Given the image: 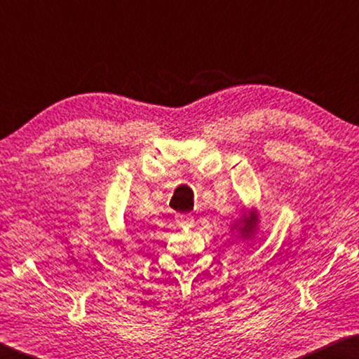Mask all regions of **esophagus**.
I'll return each instance as SVG.
<instances>
[{"label": "esophagus", "instance_id": "1", "mask_svg": "<svg viewBox=\"0 0 359 359\" xmlns=\"http://www.w3.org/2000/svg\"><path fill=\"white\" fill-rule=\"evenodd\" d=\"M177 224L180 227H191L193 226V216L191 215H179Z\"/></svg>", "mask_w": 359, "mask_h": 359}]
</instances>
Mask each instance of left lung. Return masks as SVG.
Listing matches in <instances>:
<instances>
[{"instance_id":"left-lung-1","label":"left lung","mask_w":359,"mask_h":359,"mask_svg":"<svg viewBox=\"0 0 359 359\" xmlns=\"http://www.w3.org/2000/svg\"><path fill=\"white\" fill-rule=\"evenodd\" d=\"M240 222L233 224V229H238L240 235L244 238V240H249V238L254 236L257 226H258V216L255 212H249L248 215H243V217H240Z\"/></svg>"}]
</instances>
